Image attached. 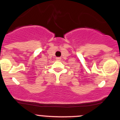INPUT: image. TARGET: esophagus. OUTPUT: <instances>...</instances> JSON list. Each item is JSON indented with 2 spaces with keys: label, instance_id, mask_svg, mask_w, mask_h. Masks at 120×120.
I'll use <instances>...</instances> for the list:
<instances>
[{
  "label": "esophagus",
  "instance_id": "esophagus-1",
  "mask_svg": "<svg viewBox=\"0 0 120 120\" xmlns=\"http://www.w3.org/2000/svg\"><path fill=\"white\" fill-rule=\"evenodd\" d=\"M56 60H58V61H59V60H60V58H59V57L56 58Z\"/></svg>",
  "mask_w": 120,
  "mask_h": 120
}]
</instances>
